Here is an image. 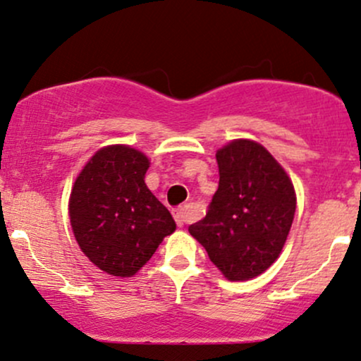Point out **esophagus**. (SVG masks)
I'll list each match as a JSON object with an SVG mask.
<instances>
[{
	"label": "esophagus",
	"instance_id": "34e87169",
	"mask_svg": "<svg viewBox=\"0 0 361 361\" xmlns=\"http://www.w3.org/2000/svg\"><path fill=\"white\" fill-rule=\"evenodd\" d=\"M173 216H174V221H176V224L180 226V228L185 223H187V219H188V212H187V209H185V207L176 209V211L173 212Z\"/></svg>",
	"mask_w": 361,
	"mask_h": 361
}]
</instances>
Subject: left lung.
<instances>
[{"mask_svg":"<svg viewBox=\"0 0 361 361\" xmlns=\"http://www.w3.org/2000/svg\"><path fill=\"white\" fill-rule=\"evenodd\" d=\"M219 187L209 211L188 231L229 281L267 271L283 250L296 209L293 183L267 149L229 142L216 152Z\"/></svg>","mask_w":361,"mask_h":361,"instance_id":"1","label":"left lung"}]
</instances>
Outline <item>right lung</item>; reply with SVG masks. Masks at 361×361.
I'll use <instances>...</instances> for the list:
<instances>
[{
    "label": "right lung",
    "instance_id": "right-lung-1",
    "mask_svg": "<svg viewBox=\"0 0 361 361\" xmlns=\"http://www.w3.org/2000/svg\"><path fill=\"white\" fill-rule=\"evenodd\" d=\"M149 164L140 150L108 145L90 157L71 188L68 212L78 247L111 276L137 274L176 229L145 185Z\"/></svg>",
    "mask_w": 361,
    "mask_h": 361
}]
</instances>
